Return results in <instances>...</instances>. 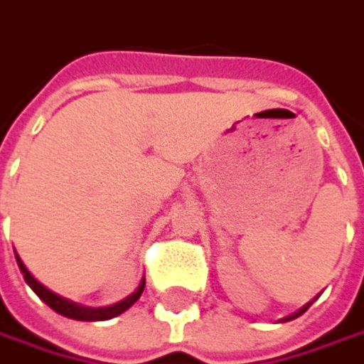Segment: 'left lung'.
<instances>
[{
    "mask_svg": "<svg viewBox=\"0 0 364 364\" xmlns=\"http://www.w3.org/2000/svg\"><path fill=\"white\" fill-rule=\"evenodd\" d=\"M317 296H319V294H317ZM317 296H315V299H317ZM315 299H313V301H315ZM313 301H309V303H307V305H303V307H301V309H299V311H294V313H292V315H289V317H282V319H280V321H282V323H284V321H292V319H296V317H299V315H303V313H305V311L309 309L311 305H313Z\"/></svg>",
    "mask_w": 364,
    "mask_h": 364,
    "instance_id": "obj_1",
    "label": "left lung"
}]
</instances>
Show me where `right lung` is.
<instances>
[{
    "mask_svg": "<svg viewBox=\"0 0 364 364\" xmlns=\"http://www.w3.org/2000/svg\"><path fill=\"white\" fill-rule=\"evenodd\" d=\"M16 262H18V267H20V272H22L26 284L38 294V299H41L43 303H47L55 313H59V315H63V317H70V319H75V321H105V319H113V317L121 315L123 311L129 309V307L138 301L139 296H141L144 287H146V278H141L138 289L134 290L129 296H125L123 301L115 303V305H109V307H86V305L74 303V301H70V299L57 294L53 290H49L45 284H41L33 274L28 272V267L24 266V262L20 259L18 253H16Z\"/></svg>",
    "mask_w": 364,
    "mask_h": 364,
    "instance_id": "add662e5",
    "label": "right lung"
}]
</instances>
